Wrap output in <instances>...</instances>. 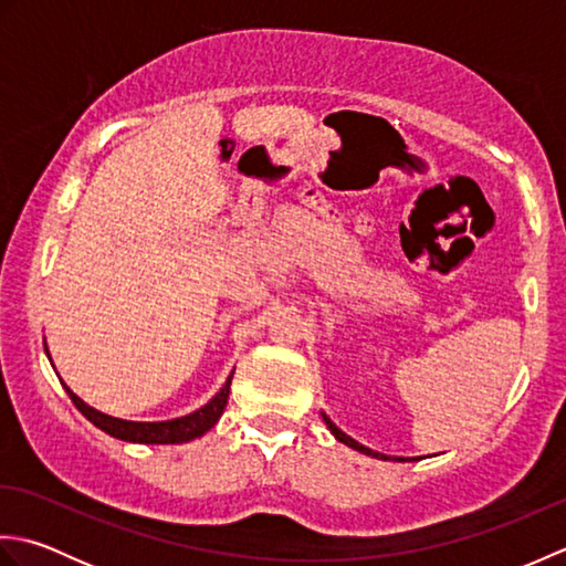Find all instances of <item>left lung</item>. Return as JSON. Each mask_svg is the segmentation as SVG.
Instances as JSON below:
<instances>
[{"instance_id": "8db88e82", "label": "left lung", "mask_w": 566, "mask_h": 566, "mask_svg": "<svg viewBox=\"0 0 566 566\" xmlns=\"http://www.w3.org/2000/svg\"><path fill=\"white\" fill-rule=\"evenodd\" d=\"M321 416H323V423L328 426V430L333 432L335 436V440L338 442H343V444H347V448H353V450H357V452H363V454H367V457H375V460H384V462H416V460H420V457H391V454H384V452H377V450H369V448H365L363 442H357V440H353L350 436H345V432L333 423V420L321 411Z\"/></svg>"}]
</instances>
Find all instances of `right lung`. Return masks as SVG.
Here are the masks:
<instances>
[{"label":"right lung","instance_id":"1","mask_svg":"<svg viewBox=\"0 0 566 566\" xmlns=\"http://www.w3.org/2000/svg\"><path fill=\"white\" fill-rule=\"evenodd\" d=\"M48 357H51V353H48ZM233 371L228 375L223 387L216 391L213 399L203 403L201 408H197V411L172 418V420H153V423L150 420H124V418L106 416V413L97 411V408H92L90 403H84L65 381H63V387L72 399V403H75L82 411V416L87 418L90 423L97 426L99 430H104L106 436L126 440V442H138V444H182V442H189L195 438H201L203 432H209L216 423H219V418L228 403V394H231Z\"/></svg>","mask_w":566,"mask_h":566}]
</instances>
